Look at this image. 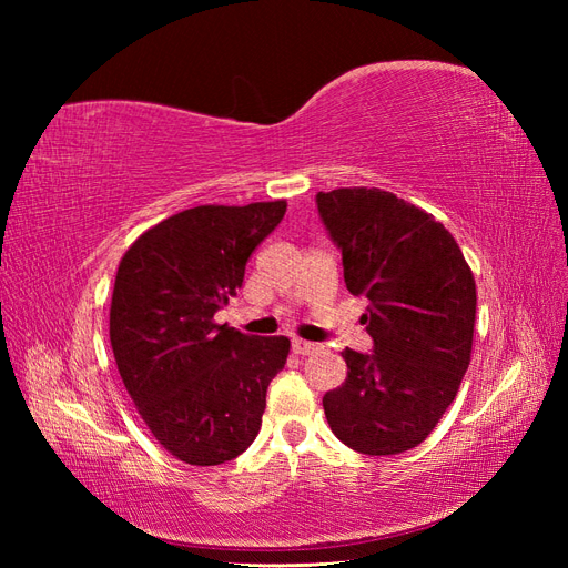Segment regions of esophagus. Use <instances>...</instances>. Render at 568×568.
<instances>
[{
  "label": "esophagus",
  "mask_w": 568,
  "mask_h": 568,
  "mask_svg": "<svg viewBox=\"0 0 568 568\" xmlns=\"http://www.w3.org/2000/svg\"><path fill=\"white\" fill-rule=\"evenodd\" d=\"M291 348H294V353H298V355H315V353H320L322 346H317V343H313V341L296 338L294 343H291Z\"/></svg>",
  "instance_id": "34e87169"
}]
</instances>
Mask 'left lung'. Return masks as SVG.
Masks as SVG:
<instances>
[{"mask_svg":"<svg viewBox=\"0 0 568 568\" xmlns=\"http://www.w3.org/2000/svg\"><path fill=\"white\" fill-rule=\"evenodd\" d=\"M343 280L369 301L372 353L346 348L348 376L324 393L334 436L363 455L417 448L455 400L471 359L476 282L440 222L390 192L317 194Z\"/></svg>","mask_w":568,"mask_h":568,"instance_id":"1","label":"left lung"}]
</instances>
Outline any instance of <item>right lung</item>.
I'll return each instance as SVG.
<instances>
[{
	"label": "right lung",
	"instance_id": "right-lung-1",
	"mask_svg": "<svg viewBox=\"0 0 568 568\" xmlns=\"http://www.w3.org/2000/svg\"><path fill=\"white\" fill-rule=\"evenodd\" d=\"M284 213L286 201L196 205L146 230L118 265L109 332L120 379L153 438L194 467L248 448L286 365V336L213 320Z\"/></svg>",
	"mask_w": 568,
	"mask_h": 568
}]
</instances>
